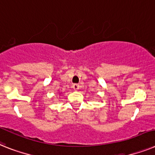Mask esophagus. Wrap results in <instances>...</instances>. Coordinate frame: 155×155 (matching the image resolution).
Masks as SVG:
<instances>
[{
    "mask_svg": "<svg viewBox=\"0 0 155 155\" xmlns=\"http://www.w3.org/2000/svg\"><path fill=\"white\" fill-rule=\"evenodd\" d=\"M72 87H73V89H74V90H78L80 85H79L78 84H76V83H75V84H74V85H72Z\"/></svg>",
    "mask_w": 155,
    "mask_h": 155,
    "instance_id": "esophagus-1",
    "label": "esophagus"
}]
</instances>
